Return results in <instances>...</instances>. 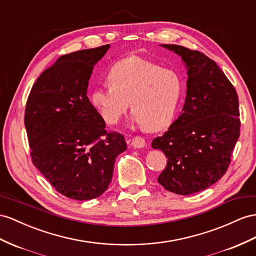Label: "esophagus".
Listing matches in <instances>:
<instances>
[{"label": "esophagus", "mask_w": 256, "mask_h": 256, "mask_svg": "<svg viewBox=\"0 0 256 256\" xmlns=\"http://www.w3.org/2000/svg\"><path fill=\"white\" fill-rule=\"evenodd\" d=\"M130 145L134 148H142L145 147L146 142L145 138H142V136H134L132 140H130Z\"/></svg>", "instance_id": "esophagus-1"}]
</instances>
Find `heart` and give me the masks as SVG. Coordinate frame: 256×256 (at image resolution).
I'll use <instances>...</instances> for the list:
<instances>
[{
	"instance_id": "b5f03b06",
	"label": "heart",
	"mask_w": 256,
	"mask_h": 256,
	"mask_svg": "<svg viewBox=\"0 0 256 256\" xmlns=\"http://www.w3.org/2000/svg\"><path fill=\"white\" fill-rule=\"evenodd\" d=\"M110 84L94 88L92 102L108 124H116L130 107L133 120L150 130L172 123L182 93L180 76L173 69L132 56L112 66Z\"/></svg>"
}]
</instances>
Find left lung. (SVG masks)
<instances>
[{
	"mask_svg": "<svg viewBox=\"0 0 256 256\" xmlns=\"http://www.w3.org/2000/svg\"><path fill=\"white\" fill-rule=\"evenodd\" d=\"M182 56L188 69L182 112L152 140L168 158L158 182L166 190L192 194L225 175L240 136L239 100L234 85L211 58L180 45L162 44Z\"/></svg>",
	"mask_w": 256,
	"mask_h": 256,
	"instance_id": "1",
	"label": "left lung"
}]
</instances>
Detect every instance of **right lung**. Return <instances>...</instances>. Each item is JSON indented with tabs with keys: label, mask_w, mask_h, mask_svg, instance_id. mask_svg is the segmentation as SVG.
<instances>
[{
	"label": "right lung",
	"mask_w": 256,
	"mask_h": 256,
	"mask_svg": "<svg viewBox=\"0 0 256 256\" xmlns=\"http://www.w3.org/2000/svg\"><path fill=\"white\" fill-rule=\"evenodd\" d=\"M109 44L60 56L36 78L24 110L30 156L50 185L74 200H90L107 190L124 136L104 128L86 96L94 64Z\"/></svg>",
	"instance_id": "1"
}]
</instances>
